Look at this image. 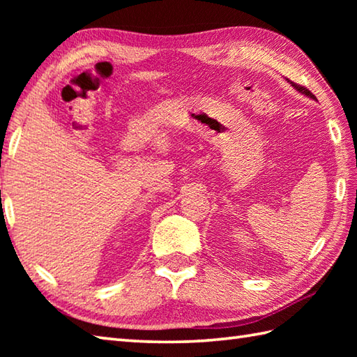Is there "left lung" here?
Returning <instances> with one entry per match:
<instances>
[{
  "mask_svg": "<svg viewBox=\"0 0 357 357\" xmlns=\"http://www.w3.org/2000/svg\"><path fill=\"white\" fill-rule=\"evenodd\" d=\"M291 86L296 89V90H298V92H301V93H304V95H307L308 98H312V100H316V96L312 93V92H310V90L308 89H305V87H302V86H299V84H293V82H291Z\"/></svg>",
  "mask_w": 357,
  "mask_h": 357,
  "instance_id": "obj_1",
  "label": "left lung"
}]
</instances>
